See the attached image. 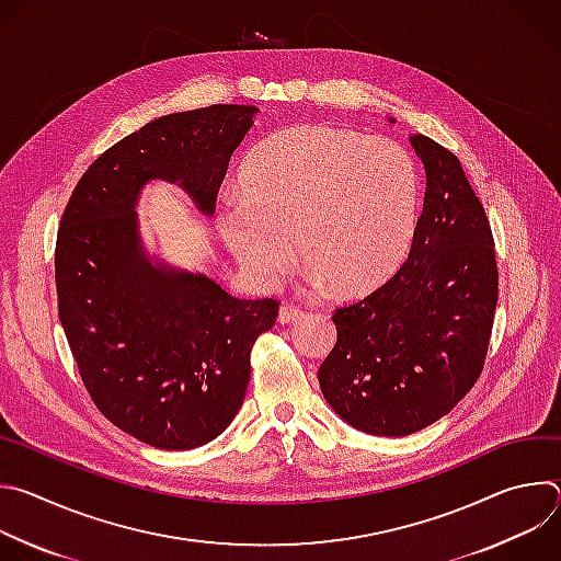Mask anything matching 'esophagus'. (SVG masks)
<instances>
[{
  "label": "esophagus",
  "instance_id": "1",
  "mask_svg": "<svg viewBox=\"0 0 561 561\" xmlns=\"http://www.w3.org/2000/svg\"><path fill=\"white\" fill-rule=\"evenodd\" d=\"M301 314H304L301 308H297V306H293V304H284V306L279 308L277 322H279V324H290V322H295V319H299Z\"/></svg>",
  "mask_w": 561,
  "mask_h": 561
}]
</instances>
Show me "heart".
Masks as SVG:
<instances>
[{
    "label": "heart",
    "instance_id": "1",
    "mask_svg": "<svg viewBox=\"0 0 561 561\" xmlns=\"http://www.w3.org/2000/svg\"><path fill=\"white\" fill-rule=\"evenodd\" d=\"M242 197H224V247L260 286H273L297 253L314 282L359 295L407 257L420 206L413 154L390 137L301 124L262 141L239 171Z\"/></svg>",
    "mask_w": 561,
    "mask_h": 561
}]
</instances>
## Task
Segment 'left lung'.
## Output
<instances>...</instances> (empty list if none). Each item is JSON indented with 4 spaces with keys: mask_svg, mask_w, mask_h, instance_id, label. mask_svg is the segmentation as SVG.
<instances>
[{
    "mask_svg": "<svg viewBox=\"0 0 561 561\" xmlns=\"http://www.w3.org/2000/svg\"><path fill=\"white\" fill-rule=\"evenodd\" d=\"M411 144L426 197L409 260L375 293L335 310L337 344L317 373L331 409L381 437L417 433L466 397L484 368L497 306L482 202L450 150L426 135Z\"/></svg>",
    "mask_w": 561,
    "mask_h": 561,
    "instance_id": "8db88e82",
    "label": "left lung"
}]
</instances>
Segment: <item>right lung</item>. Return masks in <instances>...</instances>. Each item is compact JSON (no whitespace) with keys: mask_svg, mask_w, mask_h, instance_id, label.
Here are the masks:
<instances>
[{"mask_svg":"<svg viewBox=\"0 0 561 561\" xmlns=\"http://www.w3.org/2000/svg\"><path fill=\"white\" fill-rule=\"evenodd\" d=\"M257 111L215 104L152 119L95 159L61 215L57 306L79 375L106 420L154 448L188 450L226 431L279 304L232 297L152 257L139 193L154 180L178 184L210 217Z\"/></svg>","mask_w":561,"mask_h":561,"instance_id":"right-lung-1","label":"right lung"}]
</instances>
